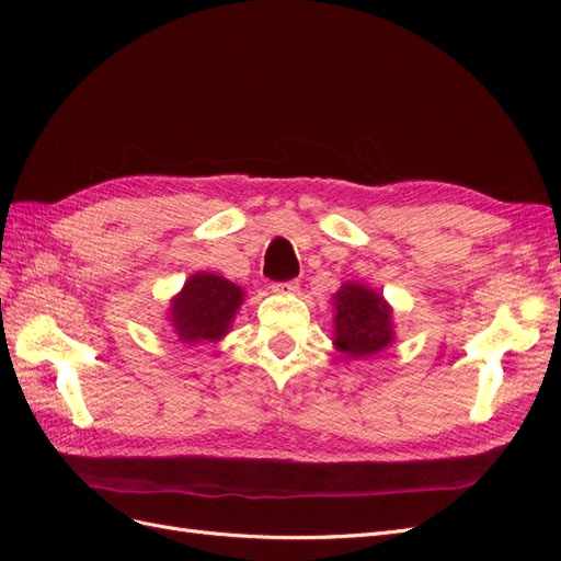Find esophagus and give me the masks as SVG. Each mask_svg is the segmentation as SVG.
Listing matches in <instances>:
<instances>
[{
    "mask_svg": "<svg viewBox=\"0 0 561 561\" xmlns=\"http://www.w3.org/2000/svg\"><path fill=\"white\" fill-rule=\"evenodd\" d=\"M297 287H299L297 280H280V283H271V293L290 295V293H297Z\"/></svg>",
    "mask_w": 561,
    "mask_h": 561,
    "instance_id": "obj_1",
    "label": "esophagus"
}]
</instances>
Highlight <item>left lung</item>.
I'll return each mask as SVG.
<instances>
[{
  "label": "left lung",
  "mask_w": 561,
  "mask_h": 561,
  "mask_svg": "<svg viewBox=\"0 0 561 561\" xmlns=\"http://www.w3.org/2000/svg\"><path fill=\"white\" fill-rule=\"evenodd\" d=\"M334 344L351 358H363L393 342L390 309L381 295L346 283L334 297Z\"/></svg>",
  "instance_id": "8db88e82"
}]
</instances>
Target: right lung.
I'll return each mask as SVG.
<instances>
[{
  "label": "right lung",
  "mask_w": 561,
  "mask_h": 561,
  "mask_svg": "<svg viewBox=\"0 0 561 561\" xmlns=\"http://www.w3.org/2000/svg\"><path fill=\"white\" fill-rule=\"evenodd\" d=\"M243 290L215 274H194L173 301L171 320L184 344L217 342L229 330Z\"/></svg>",
  "instance_id": "obj_1"
}]
</instances>
